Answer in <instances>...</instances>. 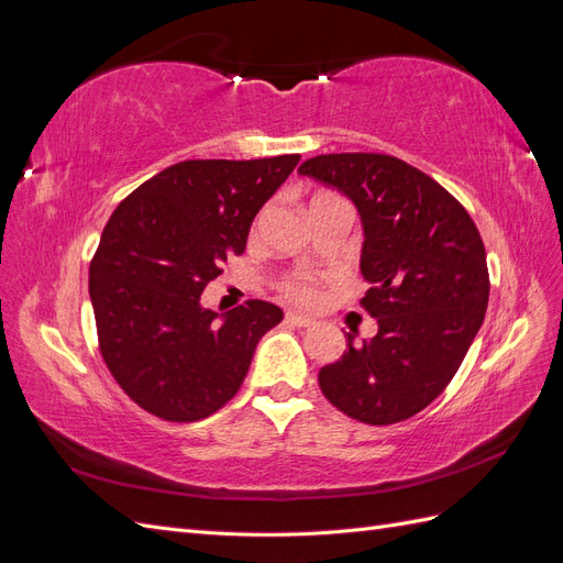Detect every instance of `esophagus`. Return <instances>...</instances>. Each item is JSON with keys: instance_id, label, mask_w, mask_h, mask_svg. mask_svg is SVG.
Here are the masks:
<instances>
[{"instance_id": "34e87169", "label": "esophagus", "mask_w": 563, "mask_h": 563, "mask_svg": "<svg viewBox=\"0 0 563 563\" xmlns=\"http://www.w3.org/2000/svg\"><path fill=\"white\" fill-rule=\"evenodd\" d=\"M286 323H291V327H298V329H308V327H314V319L312 317H305V314H298V312H286Z\"/></svg>"}]
</instances>
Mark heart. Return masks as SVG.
Instances as JSON below:
<instances>
[{
    "instance_id": "1",
    "label": "heart",
    "mask_w": 563,
    "mask_h": 563,
    "mask_svg": "<svg viewBox=\"0 0 563 563\" xmlns=\"http://www.w3.org/2000/svg\"><path fill=\"white\" fill-rule=\"evenodd\" d=\"M286 294L296 298V300H302V302H310L314 298V288L310 284V279L305 277H294L291 282H286Z\"/></svg>"
}]
</instances>
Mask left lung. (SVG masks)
<instances>
[{"label":"left lung","mask_w":563,"mask_h":563,"mask_svg":"<svg viewBox=\"0 0 563 563\" xmlns=\"http://www.w3.org/2000/svg\"><path fill=\"white\" fill-rule=\"evenodd\" d=\"M300 176L338 187L364 228V310L378 333L319 371L338 411L391 424L420 413L455 376L488 305L486 249L474 220L434 178L376 152L319 155Z\"/></svg>","instance_id":"left-lung-1"}]
</instances>
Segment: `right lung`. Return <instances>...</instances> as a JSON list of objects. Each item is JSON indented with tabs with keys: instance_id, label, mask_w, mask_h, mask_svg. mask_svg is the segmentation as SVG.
<instances>
[{
	"instance_id": "1",
	"label": "right lung",
	"mask_w": 563,
	"mask_h": 563,
	"mask_svg": "<svg viewBox=\"0 0 563 563\" xmlns=\"http://www.w3.org/2000/svg\"><path fill=\"white\" fill-rule=\"evenodd\" d=\"M300 155L190 159L164 168L119 203L89 267L100 354L147 413L192 422L242 387L255 345L284 319L249 300L225 314L201 294L230 255H242L255 213Z\"/></svg>"
}]
</instances>
